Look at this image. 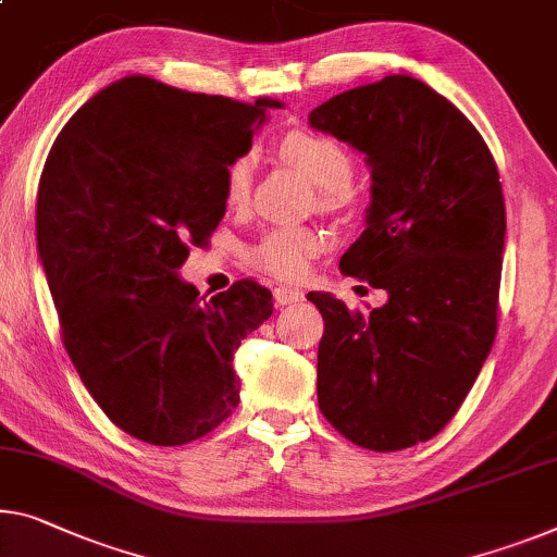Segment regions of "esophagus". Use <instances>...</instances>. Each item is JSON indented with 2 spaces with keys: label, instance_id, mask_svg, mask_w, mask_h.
<instances>
[{
  "label": "esophagus",
  "instance_id": "esophagus-1",
  "mask_svg": "<svg viewBox=\"0 0 557 557\" xmlns=\"http://www.w3.org/2000/svg\"><path fill=\"white\" fill-rule=\"evenodd\" d=\"M273 298H276L278 306H290V304H298L304 301V290L296 288V286H286L281 284L273 288Z\"/></svg>",
  "mask_w": 557,
  "mask_h": 557
}]
</instances>
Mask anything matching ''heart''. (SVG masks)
<instances>
[{
  "label": "heart",
  "mask_w": 557,
  "mask_h": 557,
  "mask_svg": "<svg viewBox=\"0 0 557 557\" xmlns=\"http://www.w3.org/2000/svg\"><path fill=\"white\" fill-rule=\"evenodd\" d=\"M278 153L298 166L311 182L319 186L326 203L346 199V191L354 182V157L344 144L319 132H290L278 144ZM253 184V157L249 151L238 153L226 166L224 196L231 207H242L249 201ZM321 236L311 228H273L263 234L249 249V261L256 269L271 273L276 278H301L311 267L315 253L321 251Z\"/></svg>",
  "instance_id": "obj_1"
}]
</instances>
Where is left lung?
<instances>
[{
  "instance_id": "obj_1",
  "label": "left lung",
  "mask_w": 557,
  "mask_h": 557,
  "mask_svg": "<svg viewBox=\"0 0 557 557\" xmlns=\"http://www.w3.org/2000/svg\"><path fill=\"white\" fill-rule=\"evenodd\" d=\"M308 124L366 157V228L338 269L388 294L371 313L308 294L326 323L321 413L356 446L404 450L443 431L493 348L506 246L498 166L460 109L408 74L336 94Z\"/></svg>"
}]
</instances>
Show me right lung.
<instances>
[{
  "label": "right lung",
  "mask_w": 557,
  "mask_h": 557,
  "mask_svg": "<svg viewBox=\"0 0 557 557\" xmlns=\"http://www.w3.org/2000/svg\"><path fill=\"white\" fill-rule=\"evenodd\" d=\"M278 101L184 91L144 74L109 84L66 122L37 194V249L66 354L99 408L151 446L226 421L234 350L273 313L236 281L211 301L178 278L226 213V166Z\"/></svg>",
  "instance_id": "1"
}]
</instances>
